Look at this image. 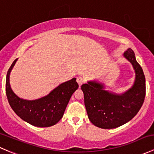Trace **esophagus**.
Instances as JSON below:
<instances>
[{"instance_id": "obj_1", "label": "esophagus", "mask_w": 154, "mask_h": 154, "mask_svg": "<svg viewBox=\"0 0 154 154\" xmlns=\"http://www.w3.org/2000/svg\"><path fill=\"white\" fill-rule=\"evenodd\" d=\"M77 82H78L79 85H80V86H81L82 84L85 82V80H84L83 77H81V76H79V77H77Z\"/></svg>"}]
</instances>
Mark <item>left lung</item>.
Wrapping results in <instances>:
<instances>
[{
    "label": "left lung",
    "mask_w": 154,
    "mask_h": 154,
    "mask_svg": "<svg viewBox=\"0 0 154 154\" xmlns=\"http://www.w3.org/2000/svg\"><path fill=\"white\" fill-rule=\"evenodd\" d=\"M123 55L135 71L131 88L117 94L105 90L104 85L97 81H88L81 86L88 119L100 128H115L129 122L137 115L145 100V77L142 67L131 48H128Z\"/></svg>",
    "instance_id": "1"
}]
</instances>
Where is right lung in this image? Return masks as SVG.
<instances>
[{"label":"right lung","mask_w":154,"mask_h":154,"mask_svg":"<svg viewBox=\"0 0 154 154\" xmlns=\"http://www.w3.org/2000/svg\"><path fill=\"white\" fill-rule=\"evenodd\" d=\"M17 59L14 60L6 74V93L11 108L23 120L37 127H50L63 116L66 106L79 85L76 78L61 83L46 96L38 100L20 98L13 92L9 83V75Z\"/></svg>","instance_id":"obj_1"}]
</instances>
